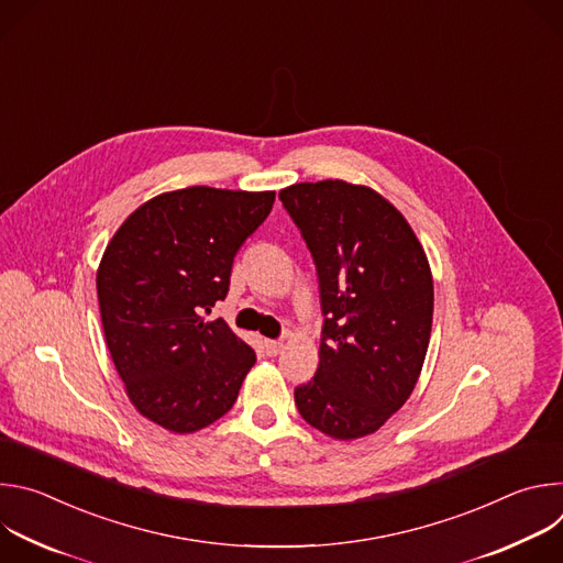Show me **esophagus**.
<instances>
[{"label": "esophagus", "instance_id": "esophagus-1", "mask_svg": "<svg viewBox=\"0 0 563 563\" xmlns=\"http://www.w3.org/2000/svg\"><path fill=\"white\" fill-rule=\"evenodd\" d=\"M283 347H285L283 341H265V352H267L269 356H278V354L283 352Z\"/></svg>", "mask_w": 563, "mask_h": 563}]
</instances>
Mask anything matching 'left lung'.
Here are the masks:
<instances>
[{"mask_svg":"<svg viewBox=\"0 0 563 563\" xmlns=\"http://www.w3.org/2000/svg\"><path fill=\"white\" fill-rule=\"evenodd\" d=\"M313 258L323 330L311 380L294 389L300 417L347 441L376 432L412 394L434 287L415 231L385 198L343 180L278 194Z\"/></svg>","mask_w":563,"mask_h":563,"instance_id":"1","label":"left lung"}]
</instances>
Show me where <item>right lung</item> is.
Instances as JSON below:
<instances>
[{
  "label": "right lung",
  "instance_id": "right-lung-1",
  "mask_svg": "<svg viewBox=\"0 0 563 563\" xmlns=\"http://www.w3.org/2000/svg\"><path fill=\"white\" fill-rule=\"evenodd\" d=\"M276 194L189 187L135 209L98 269L107 345L131 404L172 432L224 417L256 352L222 318L231 265L265 222Z\"/></svg>",
  "mask_w": 563,
  "mask_h": 563
}]
</instances>
